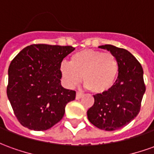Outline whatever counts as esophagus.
<instances>
[{
  "mask_svg": "<svg viewBox=\"0 0 154 154\" xmlns=\"http://www.w3.org/2000/svg\"><path fill=\"white\" fill-rule=\"evenodd\" d=\"M82 97V93H80V92H77V94H76V98H77V99H80Z\"/></svg>",
  "mask_w": 154,
  "mask_h": 154,
  "instance_id": "34e87169",
  "label": "esophagus"
}]
</instances>
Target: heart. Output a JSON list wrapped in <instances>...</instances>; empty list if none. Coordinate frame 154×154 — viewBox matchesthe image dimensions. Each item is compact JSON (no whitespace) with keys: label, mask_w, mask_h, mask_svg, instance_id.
<instances>
[{"label":"heart","mask_w":154,"mask_h":154,"mask_svg":"<svg viewBox=\"0 0 154 154\" xmlns=\"http://www.w3.org/2000/svg\"><path fill=\"white\" fill-rule=\"evenodd\" d=\"M118 62L109 51L85 49L74 53L70 63L62 62L60 72L68 87H75L83 77V83L94 93H104L115 84Z\"/></svg>","instance_id":"obj_1"}]
</instances>
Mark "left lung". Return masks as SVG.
<instances>
[{"instance_id":"obj_1","label":"left lung","mask_w":154,"mask_h":154,"mask_svg":"<svg viewBox=\"0 0 154 154\" xmlns=\"http://www.w3.org/2000/svg\"><path fill=\"white\" fill-rule=\"evenodd\" d=\"M118 62V76L113 87L93 95L94 104L88 111L90 122L102 130L114 131L128 125L137 117L146 90L143 70L133 54L123 48L103 45Z\"/></svg>"}]
</instances>
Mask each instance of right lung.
I'll list each match as a JSON object with an SVG mask.
<instances>
[{"instance_id": "add662e5", "label": "right lung", "mask_w": 154, "mask_h": 154, "mask_svg": "<svg viewBox=\"0 0 154 154\" xmlns=\"http://www.w3.org/2000/svg\"><path fill=\"white\" fill-rule=\"evenodd\" d=\"M74 49L72 46L32 44L11 61L6 93L21 125L44 131L62 120L76 92L62 87L60 66Z\"/></svg>"}]
</instances>
